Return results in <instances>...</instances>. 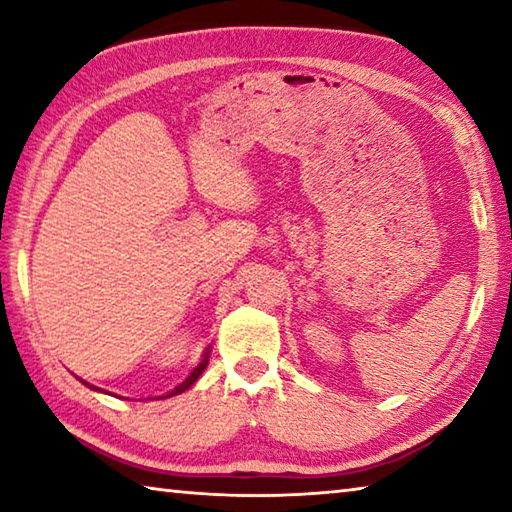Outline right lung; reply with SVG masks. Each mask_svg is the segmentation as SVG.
Wrapping results in <instances>:
<instances>
[{
  "label": "right lung",
  "instance_id": "right-lung-1",
  "mask_svg": "<svg viewBox=\"0 0 512 512\" xmlns=\"http://www.w3.org/2000/svg\"><path fill=\"white\" fill-rule=\"evenodd\" d=\"M207 361H210V348H207L205 350V354H203V359H201V363H198V366L192 370V375H189L185 381H183V384H180V386H176V388H173V391L171 393H167V395H162V400H164V397H171V395H178V393H185L187 391V388L189 386H192L194 384V381L198 379V377H201L203 375V370L207 368ZM83 384H88V381H83ZM90 386V384H88ZM90 388H94V386H90ZM94 391H99V388H94Z\"/></svg>",
  "mask_w": 512,
  "mask_h": 512
}]
</instances>
